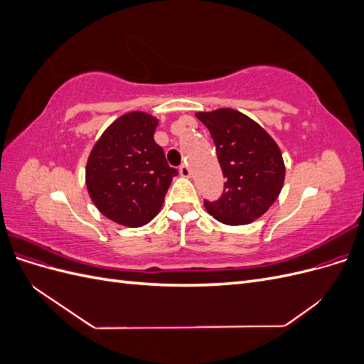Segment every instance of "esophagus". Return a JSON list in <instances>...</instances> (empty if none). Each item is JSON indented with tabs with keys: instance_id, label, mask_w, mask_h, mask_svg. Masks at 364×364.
<instances>
[{
	"instance_id": "34e87169",
	"label": "esophagus",
	"mask_w": 364,
	"mask_h": 364,
	"mask_svg": "<svg viewBox=\"0 0 364 364\" xmlns=\"http://www.w3.org/2000/svg\"><path fill=\"white\" fill-rule=\"evenodd\" d=\"M179 173H181V176H183V178H190V176H191V170H190V167L186 164L181 165Z\"/></svg>"
}]
</instances>
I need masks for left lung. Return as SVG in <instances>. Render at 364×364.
I'll return each instance as SVG.
<instances>
[{"instance_id":"8db88e82","label":"left lung","mask_w":364,"mask_h":364,"mask_svg":"<svg viewBox=\"0 0 364 364\" xmlns=\"http://www.w3.org/2000/svg\"><path fill=\"white\" fill-rule=\"evenodd\" d=\"M215 144L218 164L226 178L220 199L205 200L206 211L230 226L259 218L282 190V153L258 123L235 109L197 112Z\"/></svg>"}]
</instances>
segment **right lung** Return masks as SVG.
I'll return each instance as SVG.
<instances>
[{
	"label": "right lung",
	"instance_id": "1",
	"mask_svg": "<svg viewBox=\"0 0 364 364\" xmlns=\"http://www.w3.org/2000/svg\"><path fill=\"white\" fill-rule=\"evenodd\" d=\"M158 119L146 112L121 115L87 158V193L98 211L118 225L139 228L155 218L178 174L153 139Z\"/></svg>",
	"mask_w": 364,
	"mask_h": 364
}]
</instances>
